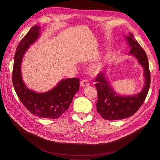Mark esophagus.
<instances>
[{
	"label": "esophagus",
	"mask_w": 160,
	"mask_h": 160,
	"mask_svg": "<svg viewBox=\"0 0 160 160\" xmlns=\"http://www.w3.org/2000/svg\"><path fill=\"white\" fill-rule=\"evenodd\" d=\"M89 85V82L88 80H83L81 81L80 82V86L81 87H86V86H88Z\"/></svg>",
	"instance_id": "esophagus-1"
}]
</instances>
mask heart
Returning <instances> with one entry per match:
<instances>
[{
	"instance_id": "b5f03b06",
	"label": "heart",
	"mask_w": 160,
	"mask_h": 160,
	"mask_svg": "<svg viewBox=\"0 0 160 160\" xmlns=\"http://www.w3.org/2000/svg\"><path fill=\"white\" fill-rule=\"evenodd\" d=\"M101 68V63H97L95 64L94 65H93V67L91 68V72L94 74H97L99 72Z\"/></svg>"
}]
</instances>
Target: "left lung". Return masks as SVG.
Listing matches in <instances>:
<instances>
[{"mask_svg": "<svg viewBox=\"0 0 160 160\" xmlns=\"http://www.w3.org/2000/svg\"><path fill=\"white\" fill-rule=\"evenodd\" d=\"M131 48L130 55L138 59L144 68V86L142 91L135 95L120 96L116 93L105 77V72L97 74L94 82L97 91V111L103 119L107 120H122L133 116L142 105L150 86V72L147 55L142 48L135 40L133 34L126 37Z\"/></svg>", "mask_w": 160, "mask_h": 160, "instance_id": "1", "label": "left lung"}]
</instances>
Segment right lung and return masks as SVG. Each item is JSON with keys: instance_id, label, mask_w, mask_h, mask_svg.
<instances>
[{"instance_id": "obj_1", "label": "right lung", "mask_w": 160, "mask_h": 160, "mask_svg": "<svg viewBox=\"0 0 160 160\" xmlns=\"http://www.w3.org/2000/svg\"><path fill=\"white\" fill-rule=\"evenodd\" d=\"M40 30L39 26L31 27L17 47L13 67V86L21 102L31 114L44 118L57 119L68 109L75 93L79 90L80 79H63L52 90L43 93L27 88L22 77L21 64L29 45L38 39Z\"/></svg>"}]
</instances>
